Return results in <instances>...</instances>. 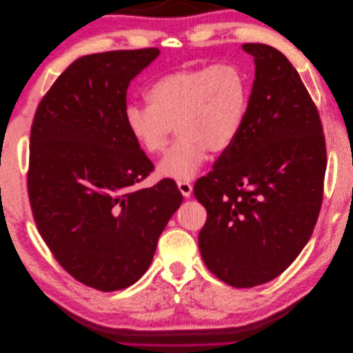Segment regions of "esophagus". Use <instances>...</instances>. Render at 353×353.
Listing matches in <instances>:
<instances>
[{
  "label": "esophagus",
  "instance_id": "esophagus-1",
  "mask_svg": "<svg viewBox=\"0 0 353 353\" xmlns=\"http://www.w3.org/2000/svg\"><path fill=\"white\" fill-rule=\"evenodd\" d=\"M178 188L181 191V194H183L184 197H190L191 193H193V185H191L190 183H187V181H178Z\"/></svg>",
  "mask_w": 353,
  "mask_h": 353
}]
</instances>
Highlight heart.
I'll list each match as a JSON object with an SVG mask.
<instances>
[{
  "mask_svg": "<svg viewBox=\"0 0 353 353\" xmlns=\"http://www.w3.org/2000/svg\"><path fill=\"white\" fill-rule=\"evenodd\" d=\"M250 79L237 65L181 69L145 92L148 108L128 105L125 125L148 156L162 153L176 126L179 140L157 166L160 176L194 178L209 150L222 153L237 140L249 109Z\"/></svg>",
  "mask_w": 353,
  "mask_h": 353,
  "instance_id": "1",
  "label": "heart"
}]
</instances>
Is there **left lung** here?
Returning a JSON list of instances; mask_svg holds the SVG:
<instances>
[{"mask_svg":"<svg viewBox=\"0 0 353 353\" xmlns=\"http://www.w3.org/2000/svg\"><path fill=\"white\" fill-rule=\"evenodd\" d=\"M241 48L254 60L248 114L194 196L208 210L203 261L223 283L248 288L284 272L311 239L327 153L318 110L292 63L271 46Z\"/></svg>","mask_w":353,"mask_h":353,"instance_id":"left-lung-1","label":"left lung"}]
</instances>
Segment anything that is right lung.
I'll return each mask as SVG.
<instances>
[{
  "instance_id": "right-lung-1",
  "label": "right lung",
  "mask_w": 353,
  "mask_h": 353,
  "mask_svg": "<svg viewBox=\"0 0 353 353\" xmlns=\"http://www.w3.org/2000/svg\"><path fill=\"white\" fill-rule=\"evenodd\" d=\"M159 54L143 48L77 59L32 123L28 190L38 231L73 279L100 292L141 279L183 203L172 179L132 190L153 163L126 130V90Z\"/></svg>"
}]
</instances>
